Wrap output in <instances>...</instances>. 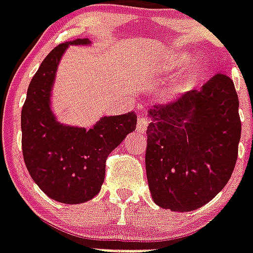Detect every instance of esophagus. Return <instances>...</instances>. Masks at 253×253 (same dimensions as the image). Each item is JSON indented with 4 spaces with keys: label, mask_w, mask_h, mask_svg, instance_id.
Instances as JSON below:
<instances>
[{
    "label": "esophagus",
    "mask_w": 253,
    "mask_h": 253,
    "mask_svg": "<svg viewBox=\"0 0 253 253\" xmlns=\"http://www.w3.org/2000/svg\"><path fill=\"white\" fill-rule=\"evenodd\" d=\"M148 123H149V121H148L144 116H139V118H137L136 130L139 131L140 133H145V131H147V127H148Z\"/></svg>",
    "instance_id": "obj_1"
}]
</instances>
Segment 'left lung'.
<instances>
[{
  "mask_svg": "<svg viewBox=\"0 0 253 253\" xmlns=\"http://www.w3.org/2000/svg\"><path fill=\"white\" fill-rule=\"evenodd\" d=\"M238 109L233 80L217 74L201 89L148 110L145 170L156 204L190 212L226 186L238 159Z\"/></svg>",
  "mask_w": 253,
  "mask_h": 253,
  "instance_id": "obj_1",
  "label": "left lung"
}]
</instances>
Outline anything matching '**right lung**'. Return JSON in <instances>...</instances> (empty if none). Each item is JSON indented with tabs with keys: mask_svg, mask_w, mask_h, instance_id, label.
I'll return each mask as SVG.
<instances>
[{
	"mask_svg": "<svg viewBox=\"0 0 253 253\" xmlns=\"http://www.w3.org/2000/svg\"><path fill=\"white\" fill-rule=\"evenodd\" d=\"M88 39L63 42L41 62L22 109V149L27 170L40 190L63 204H82L100 192L105 161L136 127L133 112L104 116L93 127L73 126L53 110V87L69 46H89Z\"/></svg>",
	"mask_w": 253,
	"mask_h": 253,
	"instance_id": "obj_1",
	"label": "right lung"
}]
</instances>
